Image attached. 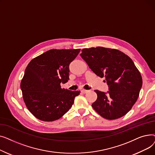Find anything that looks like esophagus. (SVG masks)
Returning a JSON list of instances; mask_svg holds the SVG:
<instances>
[{
    "mask_svg": "<svg viewBox=\"0 0 155 155\" xmlns=\"http://www.w3.org/2000/svg\"><path fill=\"white\" fill-rule=\"evenodd\" d=\"M87 92H88V91L85 90V89H82V90H81V92H82V93H84V94H85V93H87Z\"/></svg>",
    "mask_w": 155,
    "mask_h": 155,
    "instance_id": "1",
    "label": "esophagus"
}]
</instances>
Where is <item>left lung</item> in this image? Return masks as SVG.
Returning <instances> with one entry per match:
<instances>
[{
  "label": "left lung",
  "instance_id": "left-lung-1",
  "mask_svg": "<svg viewBox=\"0 0 155 155\" xmlns=\"http://www.w3.org/2000/svg\"><path fill=\"white\" fill-rule=\"evenodd\" d=\"M93 72L105 77L109 91H95L97 99L92 106L105 119L124 116L136 102L143 84L139 70L129 57L116 49L85 48L80 54Z\"/></svg>",
  "mask_w": 155,
  "mask_h": 155
}]
</instances>
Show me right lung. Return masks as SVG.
Here are the masks:
<instances>
[{
	"mask_svg": "<svg viewBox=\"0 0 155 155\" xmlns=\"http://www.w3.org/2000/svg\"><path fill=\"white\" fill-rule=\"evenodd\" d=\"M80 49L48 50L32 59L21 83L26 107L33 116L43 121L60 119L71 107L80 91L61 88L69 80V65Z\"/></svg>",
	"mask_w": 155,
	"mask_h": 155,
	"instance_id": "add662e5",
	"label": "right lung"
}]
</instances>
